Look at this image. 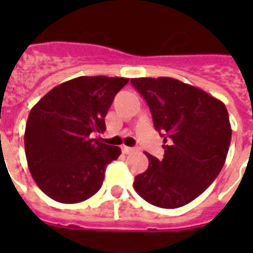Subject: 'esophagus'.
I'll list each match as a JSON object with an SVG mask.
<instances>
[{
	"label": "esophagus",
	"mask_w": 253,
	"mask_h": 253,
	"mask_svg": "<svg viewBox=\"0 0 253 253\" xmlns=\"http://www.w3.org/2000/svg\"><path fill=\"white\" fill-rule=\"evenodd\" d=\"M134 151H135V148H132V147L122 146V152H123V154H126V155L132 154V152H134Z\"/></svg>",
	"instance_id": "esophagus-1"
}]
</instances>
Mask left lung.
Here are the masks:
<instances>
[{"instance_id": "left-lung-1", "label": "left lung", "mask_w": 253, "mask_h": 253, "mask_svg": "<svg viewBox=\"0 0 253 253\" xmlns=\"http://www.w3.org/2000/svg\"><path fill=\"white\" fill-rule=\"evenodd\" d=\"M146 99L166 146L159 160L135 177L134 188L148 204L177 209L202 194L222 170L231 143L227 109L200 87L170 77L132 79Z\"/></svg>"}]
</instances>
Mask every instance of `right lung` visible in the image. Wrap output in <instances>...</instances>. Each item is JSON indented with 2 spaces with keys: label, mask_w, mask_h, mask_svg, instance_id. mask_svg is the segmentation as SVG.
Returning <instances> with one entry per match:
<instances>
[{
  "label": "right lung",
  "mask_w": 253,
  "mask_h": 253,
  "mask_svg": "<svg viewBox=\"0 0 253 253\" xmlns=\"http://www.w3.org/2000/svg\"><path fill=\"white\" fill-rule=\"evenodd\" d=\"M125 77L81 76L57 85L31 109L25 152L41 190L61 204L90 198L102 186L106 167L121 148L95 139L106 130L105 117Z\"/></svg>",
  "instance_id": "obj_1"
}]
</instances>
